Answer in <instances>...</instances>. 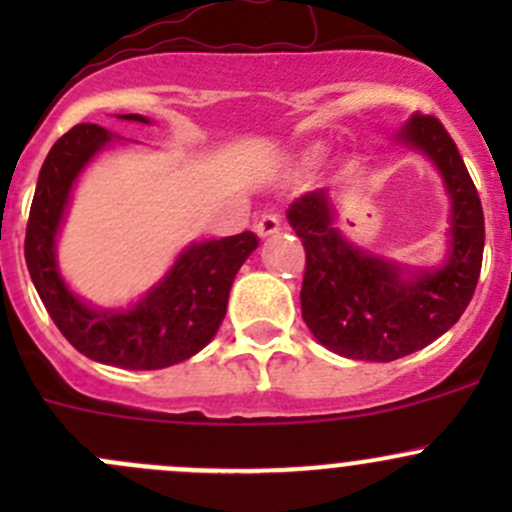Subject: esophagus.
<instances>
[{"instance_id": "34e87169", "label": "esophagus", "mask_w": 512, "mask_h": 512, "mask_svg": "<svg viewBox=\"0 0 512 512\" xmlns=\"http://www.w3.org/2000/svg\"><path fill=\"white\" fill-rule=\"evenodd\" d=\"M280 230H282L280 215H262V218L257 220V225H255V232L262 237V240H267V237L277 235V232H280Z\"/></svg>"}]
</instances>
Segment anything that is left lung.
Returning <instances> with one entry per match:
<instances>
[{
	"instance_id": "obj_1",
	"label": "left lung",
	"mask_w": 512,
	"mask_h": 512,
	"mask_svg": "<svg viewBox=\"0 0 512 512\" xmlns=\"http://www.w3.org/2000/svg\"><path fill=\"white\" fill-rule=\"evenodd\" d=\"M394 143L431 160L441 175L448 230L438 262L409 265L354 245L337 227V193L324 188L287 208L307 252L302 319L322 347L347 359L394 361L428 347L461 319L478 285L483 208L456 143L441 121L418 113Z\"/></svg>"
}]
</instances>
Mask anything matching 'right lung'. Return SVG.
Masks as SVG:
<instances>
[{
    "mask_svg": "<svg viewBox=\"0 0 512 512\" xmlns=\"http://www.w3.org/2000/svg\"><path fill=\"white\" fill-rule=\"evenodd\" d=\"M118 118L151 123L141 113ZM126 143L108 128L79 123L51 146L36 180L24 257L46 312L71 347L98 364L151 371L180 364L213 342L225 319L235 275L260 240L255 232H240L190 242L156 285L126 307H101L79 297L59 270L61 225L84 170L106 148Z\"/></svg>",
    "mask_w": 512,
    "mask_h": 512,
    "instance_id": "obj_1",
    "label": "right lung"
}]
</instances>
